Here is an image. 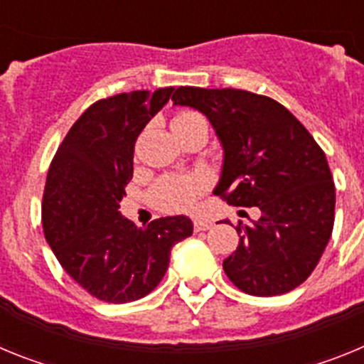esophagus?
<instances>
[{
	"mask_svg": "<svg viewBox=\"0 0 364 364\" xmlns=\"http://www.w3.org/2000/svg\"><path fill=\"white\" fill-rule=\"evenodd\" d=\"M211 226H213V222L210 220H200V218H195V220H193V230L195 231H205L210 230Z\"/></svg>",
	"mask_w": 364,
	"mask_h": 364,
	"instance_id": "esophagus-1",
	"label": "esophagus"
}]
</instances>
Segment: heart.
<instances>
[{"label": "heart", "instance_id": "obj_1", "mask_svg": "<svg viewBox=\"0 0 364 364\" xmlns=\"http://www.w3.org/2000/svg\"><path fill=\"white\" fill-rule=\"evenodd\" d=\"M208 120L195 109H182L173 117L171 129L175 134L200 129L208 133ZM205 182L200 176H166L151 189V200L159 210L167 213L191 211L198 198L204 195Z\"/></svg>", "mask_w": 364, "mask_h": 364}]
</instances>
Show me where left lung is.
<instances>
[{"instance_id": "left-lung-1", "label": "left lung", "mask_w": 364, "mask_h": 364, "mask_svg": "<svg viewBox=\"0 0 364 364\" xmlns=\"http://www.w3.org/2000/svg\"><path fill=\"white\" fill-rule=\"evenodd\" d=\"M176 105L210 118L224 147L215 195L231 205L259 208L239 222V246L224 260L244 294L272 297L310 277L336 218V186L319 144L284 105L242 89L178 87Z\"/></svg>"}]
</instances>
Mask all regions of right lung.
I'll use <instances>...</instances> for the list:
<instances>
[{"instance_id":"1","label":"right lung","mask_w":364,"mask_h":364,"mask_svg":"<svg viewBox=\"0 0 364 364\" xmlns=\"http://www.w3.org/2000/svg\"><path fill=\"white\" fill-rule=\"evenodd\" d=\"M173 87L102 98L74 122L50 162L41 202L45 239L87 294L131 302L153 291L171 247L193 233L188 217L136 228L118 211L133 178L134 142Z\"/></svg>"}]
</instances>
